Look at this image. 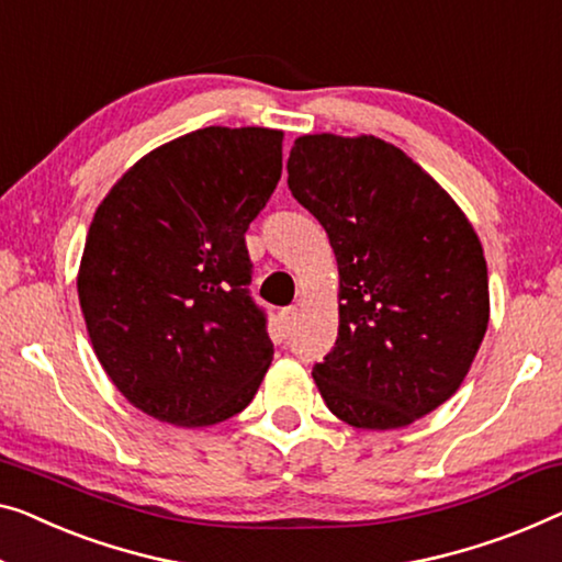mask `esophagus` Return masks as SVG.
I'll return each instance as SVG.
<instances>
[{"mask_svg": "<svg viewBox=\"0 0 562 562\" xmlns=\"http://www.w3.org/2000/svg\"><path fill=\"white\" fill-rule=\"evenodd\" d=\"M297 321H300V310L297 307H284L282 313H280V323H282V328L288 330V333L295 330Z\"/></svg>", "mask_w": 562, "mask_h": 562, "instance_id": "34e87169", "label": "esophagus"}]
</instances>
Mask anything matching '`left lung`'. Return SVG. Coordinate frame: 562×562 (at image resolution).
<instances>
[{
    "instance_id": "1",
    "label": "left lung",
    "mask_w": 562,
    "mask_h": 562,
    "mask_svg": "<svg viewBox=\"0 0 562 562\" xmlns=\"http://www.w3.org/2000/svg\"><path fill=\"white\" fill-rule=\"evenodd\" d=\"M288 187L338 259V338L313 379L356 429H401L462 386L490 323L472 224L404 150L375 136H300Z\"/></svg>"
}]
</instances>
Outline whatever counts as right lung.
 Listing matches in <instances>:
<instances>
[{
  "mask_svg": "<svg viewBox=\"0 0 562 562\" xmlns=\"http://www.w3.org/2000/svg\"><path fill=\"white\" fill-rule=\"evenodd\" d=\"M280 173L282 131L209 125L150 150L98 206L78 274L88 335L158 422H227L272 363L245 232Z\"/></svg>",
  "mask_w": 562,
  "mask_h": 562,
  "instance_id": "right-lung-1",
  "label": "right lung"
}]
</instances>
